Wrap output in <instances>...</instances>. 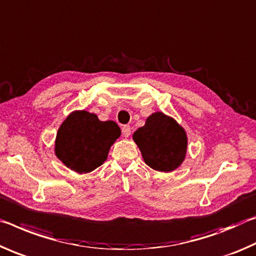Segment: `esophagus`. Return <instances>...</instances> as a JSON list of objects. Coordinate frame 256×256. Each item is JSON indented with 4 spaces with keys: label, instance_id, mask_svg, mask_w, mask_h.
<instances>
[{
    "label": "esophagus",
    "instance_id": "34e87169",
    "mask_svg": "<svg viewBox=\"0 0 256 256\" xmlns=\"http://www.w3.org/2000/svg\"><path fill=\"white\" fill-rule=\"evenodd\" d=\"M122 135L124 136V137H128V136H130V126H124L122 127Z\"/></svg>",
    "mask_w": 256,
    "mask_h": 256
}]
</instances>
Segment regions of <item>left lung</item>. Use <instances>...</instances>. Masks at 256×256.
Returning <instances> with one entry per match:
<instances>
[{
	"mask_svg": "<svg viewBox=\"0 0 256 256\" xmlns=\"http://www.w3.org/2000/svg\"><path fill=\"white\" fill-rule=\"evenodd\" d=\"M132 138L146 164L154 170L170 172L185 158L186 132L177 121L162 112L150 116L145 126L134 132Z\"/></svg>",
	"mask_w": 256,
	"mask_h": 256,
	"instance_id": "1",
	"label": "left lung"
}]
</instances>
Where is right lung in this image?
<instances>
[{
    "label": "right lung",
    "mask_w": 256,
    "mask_h": 256,
    "mask_svg": "<svg viewBox=\"0 0 256 256\" xmlns=\"http://www.w3.org/2000/svg\"><path fill=\"white\" fill-rule=\"evenodd\" d=\"M120 135L114 121H100L94 113L74 111L58 128L56 154L71 170L90 172L103 164Z\"/></svg>",
    "instance_id": "right-lung-1"
}]
</instances>
